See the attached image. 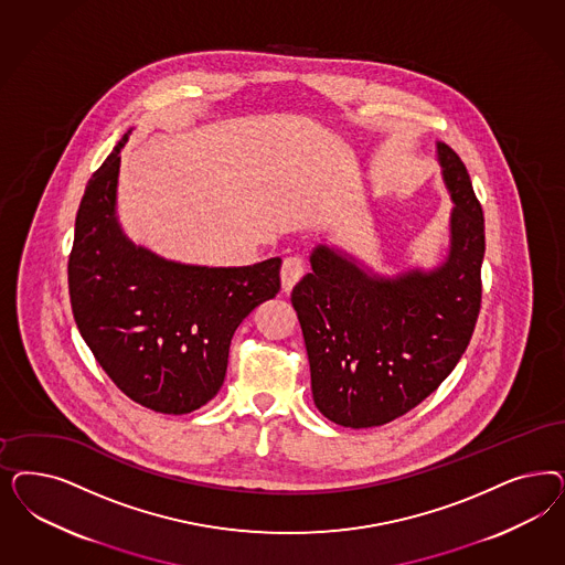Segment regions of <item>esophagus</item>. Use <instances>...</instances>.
Instances as JSON below:
<instances>
[{
	"label": "esophagus",
	"mask_w": 565,
	"mask_h": 565,
	"mask_svg": "<svg viewBox=\"0 0 565 565\" xmlns=\"http://www.w3.org/2000/svg\"><path fill=\"white\" fill-rule=\"evenodd\" d=\"M306 274V266H303V259L301 257H287L282 262V268H280V280H282V291L291 292L292 287L301 280V276Z\"/></svg>",
	"instance_id": "esophagus-1"
}]
</instances>
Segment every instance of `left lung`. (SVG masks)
<instances>
[{
  "label": "left lung",
  "mask_w": 565,
  "mask_h": 565,
  "mask_svg": "<svg viewBox=\"0 0 565 565\" xmlns=\"http://www.w3.org/2000/svg\"><path fill=\"white\" fill-rule=\"evenodd\" d=\"M456 203L449 254L433 270L381 276L328 245L291 292L308 349L311 395L330 422L383 426L435 393L461 360L480 311L484 216L456 151L437 143Z\"/></svg>",
  "instance_id": "1"
}]
</instances>
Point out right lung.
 Listing matches in <instances>:
<instances>
[{
	"label": "right lung",
	"mask_w": 565,
	"mask_h": 565,
	"mask_svg": "<svg viewBox=\"0 0 565 565\" xmlns=\"http://www.w3.org/2000/svg\"><path fill=\"white\" fill-rule=\"evenodd\" d=\"M85 189L74 222L68 291L74 322L97 364L127 397L160 414H189L214 399L231 339L280 291V257L207 268L137 247L116 218L120 149Z\"/></svg>",
	"instance_id": "obj_1"
}]
</instances>
